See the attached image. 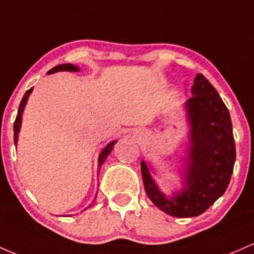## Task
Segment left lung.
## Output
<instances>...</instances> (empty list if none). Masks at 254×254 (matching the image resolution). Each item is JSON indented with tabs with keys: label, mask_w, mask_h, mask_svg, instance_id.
I'll return each mask as SVG.
<instances>
[{
	"label": "left lung",
	"mask_w": 254,
	"mask_h": 254,
	"mask_svg": "<svg viewBox=\"0 0 254 254\" xmlns=\"http://www.w3.org/2000/svg\"><path fill=\"white\" fill-rule=\"evenodd\" d=\"M192 97L185 103L190 129L182 165V187L165 195L153 180L151 165L141 161L145 192L159 210L174 217H195L226 192L235 163L232 120L210 81L198 74Z\"/></svg>",
	"instance_id": "left-lung-1"
}]
</instances>
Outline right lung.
<instances>
[{"label":"right lung","mask_w":254,"mask_h":254,"mask_svg":"<svg viewBox=\"0 0 254 254\" xmlns=\"http://www.w3.org/2000/svg\"><path fill=\"white\" fill-rule=\"evenodd\" d=\"M64 70H68V72H79L80 69H79L78 65H74L72 64H59V65H56V67H54L53 69H50L49 72H48V74H53V73H56V72H64ZM32 91H33V87H31L30 90H27L26 92H25L24 97H22L21 102H20L18 115H16L15 122H14V144H16V142H18V135H19V132H20V128H21L22 113H24V109H25V107H26V103H27V99H28V97H30ZM116 142H118V140L110 141L109 144H108L107 146H105L104 149L102 150V152L99 153L98 170H99V168H101V165L104 163V161L107 159L108 156H109V153L112 152L114 145H115Z\"/></svg>","instance_id":"obj_1"}]
</instances>
